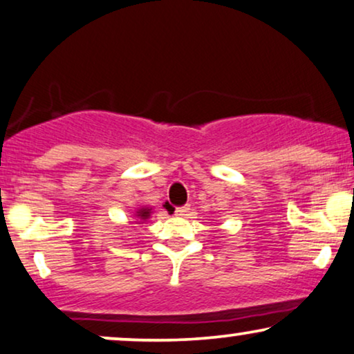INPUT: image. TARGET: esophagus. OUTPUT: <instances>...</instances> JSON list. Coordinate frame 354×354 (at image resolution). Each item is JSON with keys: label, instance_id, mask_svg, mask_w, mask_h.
<instances>
[{"label": "esophagus", "instance_id": "1", "mask_svg": "<svg viewBox=\"0 0 354 354\" xmlns=\"http://www.w3.org/2000/svg\"><path fill=\"white\" fill-rule=\"evenodd\" d=\"M189 210H191L189 205H181V207H176L174 214H176V216H180V217H185V216H187V214H189Z\"/></svg>", "mask_w": 354, "mask_h": 354}]
</instances>
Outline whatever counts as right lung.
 I'll return each instance as SVG.
<instances>
[{
    "label": "right lung",
    "instance_id": "right-lung-1",
    "mask_svg": "<svg viewBox=\"0 0 354 354\" xmlns=\"http://www.w3.org/2000/svg\"><path fill=\"white\" fill-rule=\"evenodd\" d=\"M150 216V209H140L137 212V218H140V221H145V218H149Z\"/></svg>",
    "mask_w": 354,
    "mask_h": 354
}]
</instances>
